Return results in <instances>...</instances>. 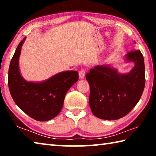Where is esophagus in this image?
<instances>
[{
  "mask_svg": "<svg viewBox=\"0 0 156 156\" xmlns=\"http://www.w3.org/2000/svg\"><path fill=\"white\" fill-rule=\"evenodd\" d=\"M84 76H85V70L83 69L80 70V72H79V78L80 79H83Z\"/></svg>",
  "mask_w": 156,
  "mask_h": 156,
  "instance_id": "1",
  "label": "esophagus"
}]
</instances>
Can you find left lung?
Instances as JSON below:
<instances>
[{"label":"left lung","instance_id":"1","mask_svg":"<svg viewBox=\"0 0 156 156\" xmlns=\"http://www.w3.org/2000/svg\"><path fill=\"white\" fill-rule=\"evenodd\" d=\"M134 67L127 73H118L110 65H97L89 70L86 79L90 87L89 106L102 120H118L131 112L140 99L145 85L144 58L140 50L125 55Z\"/></svg>","mask_w":156,"mask_h":156}]
</instances>
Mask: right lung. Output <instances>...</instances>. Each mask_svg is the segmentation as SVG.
Wrapping results in <instances>:
<instances>
[{
	"instance_id": "add662e5",
	"label": "right lung",
	"mask_w": 156,
	"mask_h": 156,
	"mask_svg": "<svg viewBox=\"0 0 156 156\" xmlns=\"http://www.w3.org/2000/svg\"><path fill=\"white\" fill-rule=\"evenodd\" d=\"M25 39L18 44L10 62L9 91L15 103L26 114L36 120L48 121L60 112L66 94L78 80V73L66 71L41 82L25 80L19 69V57Z\"/></svg>"
}]
</instances>
